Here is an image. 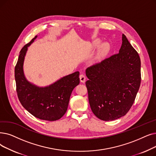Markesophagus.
Returning a JSON list of instances; mask_svg holds the SVG:
<instances>
[{
    "label": "esophagus",
    "instance_id": "34e87169",
    "mask_svg": "<svg viewBox=\"0 0 156 156\" xmlns=\"http://www.w3.org/2000/svg\"><path fill=\"white\" fill-rule=\"evenodd\" d=\"M80 82L82 83H85L86 78H85V76L83 74H80Z\"/></svg>",
    "mask_w": 156,
    "mask_h": 156
}]
</instances>
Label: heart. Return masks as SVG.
<instances>
[{"label":"heart","mask_w":156,"mask_h":156,"mask_svg":"<svg viewBox=\"0 0 156 156\" xmlns=\"http://www.w3.org/2000/svg\"><path fill=\"white\" fill-rule=\"evenodd\" d=\"M109 49H110L109 45L106 43H105L101 46L98 55V57H97L98 60H101L102 58H103L107 54V53L108 52V51H109Z\"/></svg>","instance_id":"b5f03b06"}]
</instances>
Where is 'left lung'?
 I'll list each match as a JSON object with an SVG mask.
<instances>
[{"instance_id": "obj_1", "label": "left lung", "mask_w": 156, "mask_h": 156, "mask_svg": "<svg viewBox=\"0 0 156 156\" xmlns=\"http://www.w3.org/2000/svg\"><path fill=\"white\" fill-rule=\"evenodd\" d=\"M85 84L93 113L98 119L113 120L131 108L141 83L138 52L122 34L119 53L86 69Z\"/></svg>"}]
</instances>
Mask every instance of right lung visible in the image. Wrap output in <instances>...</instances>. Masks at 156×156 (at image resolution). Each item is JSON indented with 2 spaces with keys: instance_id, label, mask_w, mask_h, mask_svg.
I'll return each mask as SVG.
<instances>
[{
  "instance_id": "add662e5",
  "label": "right lung",
  "mask_w": 156,
  "mask_h": 156,
  "mask_svg": "<svg viewBox=\"0 0 156 156\" xmlns=\"http://www.w3.org/2000/svg\"><path fill=\"white\" fill-rule=\"evenodd\" d=\"M36 37L37 36L25 44L20 52L15 69L16 92L20 102L32 115L41 120L55 121L66 113L71 92L80 83V73L69 74L45 87L28 82L24 75L23 62L28 47Z\"/></svg>"
}]
</instances>
